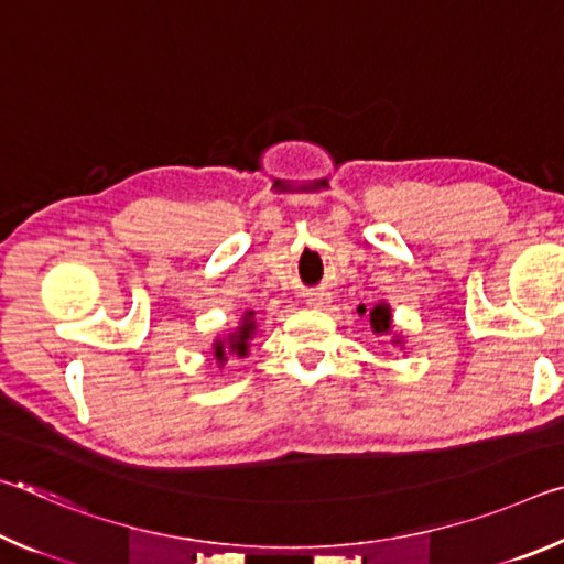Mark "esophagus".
<instances>
[{"instance_id": "34e87169", "label": "esophagus", "mask_w": 564, "mask_h": 564, "mask_svg": "<svg viewBox=\"0 0 564 564\" xmlns=\"http://www.w3.org/2000/svg\"><path fill=\"white\" fill-rule=\"evenodd\" d=\"M305 303H308L311 308H326V305L330 303V293H326V291L308 293V299H305Z\"/></svg>"}]
</instances>
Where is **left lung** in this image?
<instances>
[{"label":"left lung","instance_id":"1","mask_svg":"<svg viewBox=\"0 0 564 564\" xmlns=\"http://www.w3.org/2000/svg\"><path fill=\"white\" fill-rule=\"evenodd\" d=\"M358 313L360 316H366L368 313L370 328H373V333H378V336H388V333L393 330V313H390L388 303H376L370 311H366V305H360ZM393 343H400V338L393 336Z\"/></svg>","mask_w":564,"mask_h":564}]
</instances>
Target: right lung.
I'll return each instance as SVG.
<instances>
[{"instance_id":"add662e5","label":"right lung","mask_w":564,"mask_h":564,"mask_svg":"<svg viewBox=\"0 0 564 564\" xmlns=\"http://www.w3.org/2000/svg\"><path fill=\"white\" fill-rule=\"evenodd\" d=\"M256 336V321H253V311H246L241 323L234 333H228L224 340L214 343V358L218 366L226 362V352H234V356L243 358L248 356V346H251V338Z\"/></svg>"}]
</instances>
